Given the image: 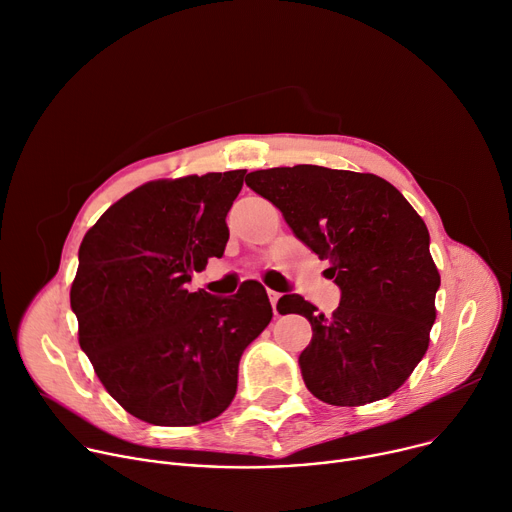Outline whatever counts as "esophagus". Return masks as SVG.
I'll return each mask as SVG.
<instances>
[{"instance_id": "34e87169", "label": "esophagus", "mask_w": 512, "mask_h": 512, "mask_svg": "<svg viewBox=\"0 0 512 512\" xmlns=\"http://www.w3.org/2000/svg\"><path fill=\"white\" fill-rule=\"evenodd\" d=\"M267 294H269V302H271V306H274V315H276V317H280V313H278V300L282 298V294H280V292H276V290H269Z\"/></svg>"}]
</instances>
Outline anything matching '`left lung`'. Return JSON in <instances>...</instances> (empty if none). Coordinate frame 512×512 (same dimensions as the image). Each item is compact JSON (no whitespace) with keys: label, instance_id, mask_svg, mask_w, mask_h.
<instances>
[{"label":"left lung","instance_id":"1","mask_svg":"<svg viewBox=\"0 0 512 512\" xmlns=\"http://www.w3.org/2000/svg\"><path fill=\"white\" fill-rule=\"evenodd\" d=\"M247 185L284 214L342 290L331 317L298 294L278 311L313 327L298 356L306 389L329 405H364L397 391L428 350L440 286L418 212L377 175L298 164L255 170Z\"/></svg>","mask_w":512,"mask_h":512}]
</instances>
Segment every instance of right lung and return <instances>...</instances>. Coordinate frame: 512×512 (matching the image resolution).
<instances>
[{
    "mask_svg": "<svg viewBox=\"0 0 512 512\" xmlns=\"http://www.w3.org/2000/svg\"><path fill=\"white\" fill-rule=\"evenodd\" d=\"M245 173L146 183L113 203L80 245L70 292L80 348L111 397L144 422L195 426L220 416L245 348L274 315L259 282L232 296L187 290L193 271L224 255Z\"/></svg>",
    "mask_w": 512,
    "mask_h": 512,
    "instance_id": "1",
    "label": "right lung"
}]
</instances>
